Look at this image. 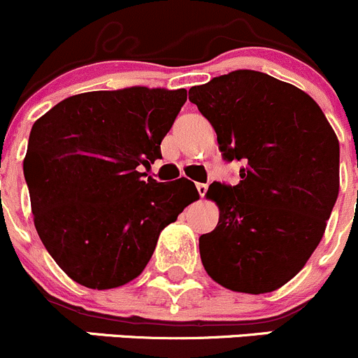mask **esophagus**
<instances>
[{
	"mask_svg": "<svg viewBox=\"0 0 358 358\" xmlns=\"http://www.w3.org/2000/svg\"><path fill=\"white\" fill-rule=\"evenodd\" d=\"M196 187H197V192H199V196L204 197L206 192H208V185H206V183H197Z\"/></svg>",
	"mask_w": 358,
	"mask_h": 358,
	"instance_id": "1",
	"label": "esophagus"
}]
</instances>
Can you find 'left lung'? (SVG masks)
Returning <instances> with one entry per match:
<instances>
[{
    "label": "left lung",
    "instance_id": "1",
    "mask_svg": "<svg viewBox=\"0 0 358 358\" xmlns=\"http://www.w3.org/2000/svg\"><path fill=\"white\" fill-rule=\"evenodd\" d=\"M237 185L213 183L216 229L199 237L206 272L249 294L275 291L319 246L339 190V143L315 100L265 72L232 71L190 88Z\"/></svg>",
    "mask_w": 358,
    "mask_h": 358
}]
</instances>
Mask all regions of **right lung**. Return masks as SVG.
I'll list each match as a JSON object with an SVG mask.
<instances>
[{
	"mask_svg": "<svg viewBox=\"0 0 358 358\" xmlns=\"http://www.w3.org/2000/svg\"><path fill=\"white\" fill-rule=\"evenodd\" d=\"M185 102L183 88L88 92L32 126L24 176L36 230L81 286L112 289L138 277L161 230L199 197L190 180L161 183L140 173L162 157Z\"/></svg>",
	"mask_w": 358,
	"mask_h": 358,
	"instance_id": "add662e5",
	"label": "right lung"
}]
</instances>
